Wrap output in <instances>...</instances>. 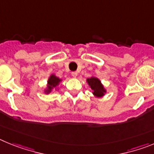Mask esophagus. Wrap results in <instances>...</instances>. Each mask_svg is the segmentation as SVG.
<instances>
[{"label":"esophagus","instance_id":"1","mask_svg":"<svg viewBox=\"0 0 154 154\" xmlns=\"http://www.w3.org/2000/svg\"><path fill=\"white\" fill-rule=\"evenodd\" d=\"M72 75L74 78H75L76 76L78 75V72H72Z\"/></svg>","mask_w":154,"mask_h":154}]
</instances>
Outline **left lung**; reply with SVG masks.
Wrapping results in <instances>:
<instances>
[{
  "label": "left lung",
  "mask_w": 154,
  "mask_h": 154,
  "mask_svg": "<svg viewBox=\"0 0 154 154\" xmlns=\"http://www.w3.org/2000/svg\"><path fill=\"white\" fill-rule=\"evenodd\" d=\"M87 82H88L89 85H90L91 89L94 91L93 94L95 96L100 97V96H103L104 95L106 90H105L103 85H102L100 81L97 78L92 77L90 79H88Z\"/></svg>",
  "instance_id": "obj_1"
}]
</instances>
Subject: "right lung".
I'll list each match as a JSON object with an SVG mask.
<instances>
[{
	"instance_id": "add662e5",
	"label": "right lung",
	"mask_w": 154,
	"mask_h": 154,
	"mask_svg": "<svg viewBox=\"0 0 154 154\" xmlns=\"http://www.w3.org/2000/svg\"><path fill=\"white\" fill-rule=\"evenodd\" d=\"M60 81H61L60 79H58V77H56V76L54 75H51L50 76L48 81V89L45 92H51L52 88H55L56 85H58V84L60 82Z\"/></svg>"
}]
</instances>
